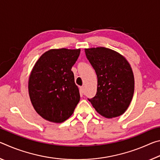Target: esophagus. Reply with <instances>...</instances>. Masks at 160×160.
I'll return each mask as SVG.
<instances>
[{
  "mask_svg": "<svg viewBox=\"0 0 160 160\" xmlns=\"http://www.w3.org/2000/svg\"><path fill=\"white\" fill-rule=\"evenodd\" d=\"M85 87H83V86L80 87V93L83 94H85Z\"/></svg>",
  "mask_w": 160,
  "mask_h": 160,
  "instance_id": "esophagus-1",
  "label": "esophagus"
}]
</instances>
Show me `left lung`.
Instances as JSON below:
<instances>
[{"mask_svg":"<svg viewBox=\"0 0 160 160\" xmlns=\"http://www.w3.org/2000/svg\"><path fill=\"white\" fill-rule=\"evenodd\" d=\"M85 54L97 76V94L89 99L100 115L107 118L122 115L134 93V75L126 58L105 47L85 48Z\"/></svg>","mask_w":160,"mask_h":160,"instance_id":"1","label":"left lung"}]
</instances>
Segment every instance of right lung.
<instances>
[{
  "label": "right lung",
  "instance_id": "right-lung-1",
  "mask_svg": "<svg viewBox=\"0 0 160 160\" xmlns=\"http://www.w3.org/2000/svg\"><path fill=\"white\" fill-rule=\"evenodd\" d=\"M80 53V48H53L35 63L29 77V95L45 120L62 123L73 113L80 96L71 68Z\"/></svg>",
  "mask_w": 160,
  "mask_h": 160
}]
</instances>
